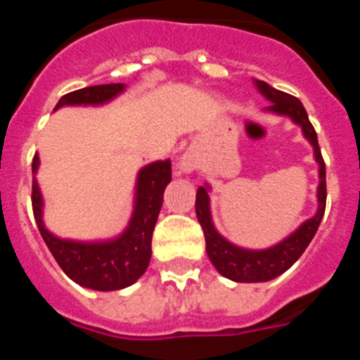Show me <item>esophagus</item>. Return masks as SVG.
<instances>
[{
  "mask_svg": "<svg viewBox=\"0 0 360 360\" xmlns=\"http://www.w3.org/2000/svg\"><path fill=\"white\" fill-rule=\"evenodd\" d=\"M196 165H198V162H196V158L191 155V153H186L182 157V160H180V169L186 171V173H191V171L196 169Z\"/></svg>",
  "mask_w": 360,
  "mask_h": 360,
  "instance_id": "1",
  "label": "esophagus"
}]
</instances>
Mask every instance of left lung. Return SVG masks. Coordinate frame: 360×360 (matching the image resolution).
<instances>
[{
    "label": "left lung",
    "instance_id": "1",
    "mask_svg": "<svg viewBox=\"0 0 360 360\" xmlns=\"http://www.w3.org/2000/svg\"><path fill=\"white\" fill-rule=\"evenodd\" d=\"M254 84L270 101V106H266L265 110L290 117L295 124H299L303 128L304 136L314 146L316 160L319 162L321 182L319 189H317L319 209H317V214L314 218L307 219L292 236L283 240L281 243H278L272 249L245 250L236 247V245L229 243L227 240H224L214 231L211 221V212H209L207 187H198V191H196V218H198L200 225L203 229L205 250H207L209 259H211L219 274L238 283L269 281V279L278 278L285 270L290 269L301 257V254L304 252L311 238L316 236L321 219H323L324 209H326V165H324L323 155H321L317 133L311 126L310 119H308L303 103L294 95L276 90V88L266 84L265 81H259V79H254Z\"/></svg>",
    "mask_w": 360,
    "mask_h": 360
}]
</instances>
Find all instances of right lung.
<instances>
[{
  "instance_id": "add662e5",
  "label": "right lung",
  "mask_w": 360,
  "mask_h": 360,
  "mask_svg": "<svg viewBox=\"0 0 360 360\" xmlns=\"http://www.w3.org/2000/svg\"><path fill=\"white\" fill-rule=\"evenodd\" d=\"M124 90V84L88 86L63 95L57 108L72 104H103ZM39 157L34 155L32 173H36ZM171 182V162H153L142 167L136 180V202L129 227L122 236L104 243H79L59 240L43 225V200L36 178L32 180V211L44 243L65 274L81 287L91 290H120L146 272L151 259L153 229L164 202V189Z\"/></svg>"
}]
</instances>
